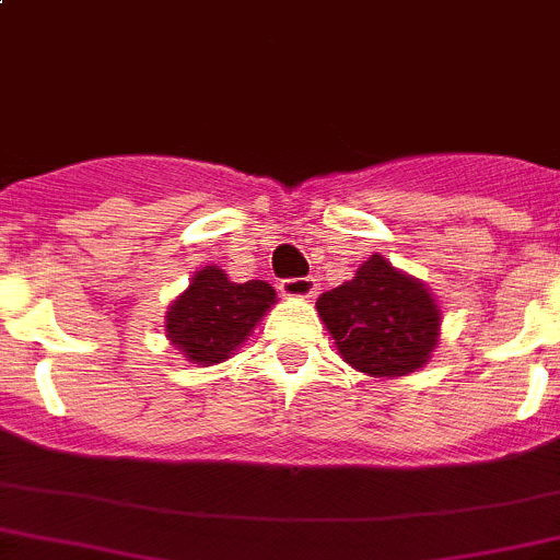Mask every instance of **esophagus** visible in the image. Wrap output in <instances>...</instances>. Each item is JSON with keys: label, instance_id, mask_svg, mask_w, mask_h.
<instances>
[{"label": "esophagus", "instance_id": "1", "mask_svg": "<svg viewBox=\"0 0 560 560\" xmlns=\"http://www.w3.org/2000/svg\"><path fill=\"white\" fill-rule=\"evenodd\" d=\"M279 292L284 298H312L317 292L314 279H287L279 284Z\"/></svg>", "mask_w": 560, "mask_h": 560}]
</instances>
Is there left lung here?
I'll return each mask as SVG.
<instances>
[{
    "instance_id": "left-lung-1",
    "label": "left lung",
    "mask_w": 560,
    "mask_h": 560,
    "mask_svg": "<svg viewBox=\"0 0 560 560\" xmlns=\"http://www.w3.org/2000/svg\"><path fill=\"white\" fill-rule=\"evenodd\" d=\"M336 352L358 372L399 380L430 363L443 314L430 287L372 254L350 281L317 298Z\"/></svg>"
}]
</instances>
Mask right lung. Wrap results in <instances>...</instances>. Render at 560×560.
<instances>
[{"mask_svg": "<svg viewBox=\"0 0 560 560\" xmlns=\"http://www.w3.org/2000/svg\"><path fill=\"white\" fill-rule=\"evenodd\" d=\"M276 306V290L268 281H232L219 265H205L191 284L170 303L164 330L183 361L215 366L237 347Z\"/></svg>", "mask_w": 560, "mask_h": 560, "instance_id": "1", "label": "right lung"}]
</instances>
